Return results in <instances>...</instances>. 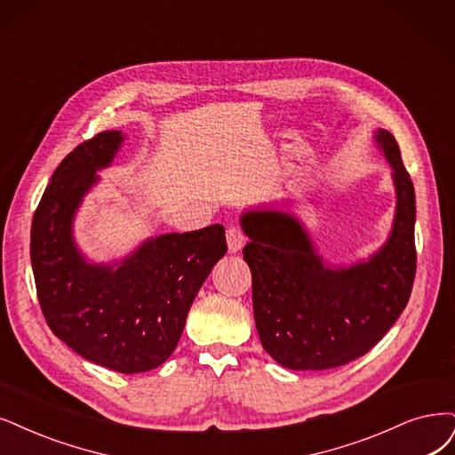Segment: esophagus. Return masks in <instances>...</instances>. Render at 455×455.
<instances>
[{"instance_id":"34e87169","label":"esophagus","mask_w":455,"mask_h":455,"mask_svg":"<svg viewBox=\"0 0 455 455\" xmlns=\"http://www.w3.org/2000/svg\"><path fill=\"white\" fill-rule=\"evenodd\" d=\"M227 243H228V253H238V251L243 247L245 243V234L240 227L232 225L227 230Z\"/></svg>"}]
</instances>
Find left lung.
Wrapping results in <instances>:
<instances>
[{
  "mask_svg": "<svg viewBox=\"0 0 455 455\" xmlns=\"http://www.w3.org/2000/svg\"><path fill=\"white\" fill-rule=\"evenodd\" d=\"M377 144L394 168L397 206L390 238L367 259L331 267L291 213L242 215L253 277L255 324L264 350L296 371H318L363 356L388 331L411 298L416 275L414 185L390 131Z\"/></svg>",
  "mask_w": 455,
  "mask_h": 455,
  "instance_id": "left-lung-1",
  "label": "left lung"
}]
</instances>
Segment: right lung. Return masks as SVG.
<instances>
[{
    "instance_id": "right-lung-1",
    "label": "right lung",
    "mask_w": 455,
    "mask_h": 455,
    "mask_svg": "<svg viewBox=\"0 0 455 455\" xmlns=\"http://www.w3.org/2000/svg\"><path fill=\"white\" fill-rule=\"evenodd\" d=\"M120 131L76 146L54 171L31 221V267L46 324L67 347L117 373L172 355L202 283L227 253L225 227L161 234L116 264H90L73 240L80 202L116 157Z\"/></svg>"
}]
</instances>
